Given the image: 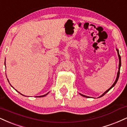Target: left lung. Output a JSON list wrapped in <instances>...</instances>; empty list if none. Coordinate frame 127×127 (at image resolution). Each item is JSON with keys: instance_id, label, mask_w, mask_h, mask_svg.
I'll return each instance as SVG.
<instances>
[{"instance_id": "8db88e82", "label": "left lung", "mask_w": 127, "mask_h": 127, "mask_svg": "<svg viewBox=\"0 0 127 127\" xmlns=\"http://www.w3.org/2000/svg\"><path fill=\"white\" fill-rule=\"evenodd\" d=\"M117 53H118V58H119V68H118V73H117V78H116V80H115V82H114V84H113V85H112V86H111V88H110L109 89H108L107 90V91H105V92L103 93V94H102L101 96H99V97H100L103 96L104 95L106 94V93H107L108 91H110V90H111V89H112V88H113V87H114V86H115V84L117 83V82L118 80L119 76H120V67H121V56H120V54H119V50H118L117 48ZM80 94L81 96H83V97H90L89 96H85V95H82V94Z\"/></svg>"}]
</instances>
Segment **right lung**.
Masks as SVG:
<instances>
[{
	"instance_id": "obj_1",
	"label": "right lung",
	"mask_w": 127,
	"mask_h": 127,
	"mask_svg": "<svg viewBox=\"0 0 127 127\" xmlns=\"http://www.w3.org/2000/svg\"><path fill=\"white\" fill-rule=\"evenodd\" d=\"M4 65H5V63H4ZM8 82H9V80H8ZM49 93V92H48ZM48 93H47V94H45V95H42V96H37V97H44V96H46L47 95H48ZM22 95V94H21ZM36 97V96H35Z\"/></svg>"
}]
</instances>
